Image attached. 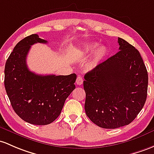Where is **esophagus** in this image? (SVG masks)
I'll return each instance as SVG.
<instances>
[{"label": "esophagus", "mask_w": 154, "mask_h": 154, "mask_svg": "<svg viewBox=\"0 0 154 154\" xmlns=\"http://www.w3.org/2000/svg\"><path fill=\"white\" fill-rule=\"evenodd\" d=\"M75 83H76L77 85H82V84H83V79H82V77L80 76V75H79V76L77 77Z\"/></svg>", "instance_id": "1"}]
</instances>
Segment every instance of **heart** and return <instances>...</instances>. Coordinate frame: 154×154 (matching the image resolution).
Returning a JSON list of instances; mask_svg holds the SVG:
<instances>
[{"mask_svg":"<svg viewBox=\"0 0 154 154\" xmlns=\"http://www.w3.org/2000/svg\"><path fill=\"white\" fill-rule=\"evenodd\" d=\"M98 47L99 44L96 43V42H92V43L90 44H87L85 45L82 48H81V53H82L83 54H86V55H90V54H92V53H93ZM107 52H108V51H107L106 48L103 47V46H101V47L97 49L96 52L95 53L93 59L91 61L90 64V67H95V66H97V64L100 63V61L106 56Z\"/></svg>","mask_w":154,"mask_h":154,"instance_id":"b5f03b06","label":"heart"}]
</instances>
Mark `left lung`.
<instances>
[{
    "mask_svg": "<svg viewBox=\"0 0 154 154\" xmlns=\"http://www.w3.org/2000/svg\"><path fill=\"white\" fill-rule=\"evenodd\" d=\"M119 52L84 75L86 114L103 128L131 123L145 105L148 75L140 52L118 38Z\"/></svg>",
    "mask_w": 154,
    "mask_h": 154,
    "instance_id": "1",
    "label": "left lung"
}]
</instances>
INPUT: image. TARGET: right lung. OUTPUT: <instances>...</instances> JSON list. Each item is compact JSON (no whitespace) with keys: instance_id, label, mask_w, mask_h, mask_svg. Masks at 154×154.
Wrapping results in <instances>:
<instances>
[{"instance_id":"1","label":"right lung","mask_w":154,"mask_h":154,"mask_svg":"<svg viewBox=\"0 0 154 154\" xmlns=\"http://www.w3.org/2000/svg\"><path fill=\"white\" fill-rule=\"evenodd\" d=\"M38 42H48L31 34L16 45L5 65L4 85L18 116L29 123L44 125L59 116L65 100L75 88L76 75H42L29 70L26 57L31 46Z\"/></svg>"}]
</instances>
